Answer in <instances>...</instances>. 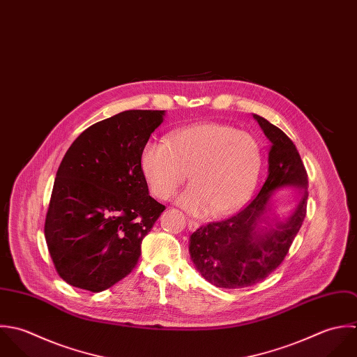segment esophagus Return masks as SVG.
<instances>
[{
	"instance_id": "obj_1",
	"label": "esophagus",
	"mask_w": 357,
	"mask_h": 357,
	"mask_svg": "<svg viewBox=\"0 0 357 357\" xmlns=\"http://www.w3.org/2000/svg\"><path fill=\"white\" fill-rule=\"evenodd\" d=\"M199 229V223L195 220H188V230L190 231H195Z\"/></svg>"
}]
</instances>
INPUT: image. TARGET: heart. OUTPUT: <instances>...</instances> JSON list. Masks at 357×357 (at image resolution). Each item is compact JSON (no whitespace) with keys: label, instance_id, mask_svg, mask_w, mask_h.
Returning a JSON list of instances; mask_svg holds the SVG:
<instances>
[{"label":"heart","instance_id":"obj_1","mask_svg":"<svg viewBox=\"0 0 357 357\" xmlns=\"http://www.w3.org/2000/svg\"><path fill=\"white\" fill-rule=\"evenodd\" d=\"M141 170L160 199L172 198L191 176L177 204L195 216L234 212L253 194L263 152L256 137L222 123H201L173 131L166 141L149 139Z\"/></svg>","mask_w":357,"mask_h":357}]
</instances>
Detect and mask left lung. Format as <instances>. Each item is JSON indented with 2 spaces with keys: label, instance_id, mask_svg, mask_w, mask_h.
<instances>
[{
  "label": "left lung",
  "instance_id": "8db88e82",
  "mask_svg": "<svg viewBox=\"0 0 357 357\" xmlns=\"http://www.w3.org/2000/svg\"><path fill=\"white\" fill-rule=\"evenodd\" d=\"M270 141L268 174L257 197L236 216L209 223L190 237V256L201 275L219 288H245L274 271L296 237L307 205V173L295 144L270 121L253 115ZM298 189L287 217L273 209L275 191Z\"/></svg>",
  "mask_w": 357,
  "mask_h": 357
}]
</instances>
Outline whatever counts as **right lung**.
Returning a JSON list of instances; mask_svg holds the SVG:
<instances>
[{"instance_id":"obj_1","label":"right lung","mask_w":357,"mask_h":357,"mask_svg":"<svg viewBox=\"0 0 357 357\" xmlns=\"http://www.w3.org/2000/svg\"><path fill=\"white\" fill-rule=\"evenodd\" d=\"M165 111H126L86 128L56 172L44 234L68 284L101 292L124 278L165 206L149 197L141 152Z\"/></svg>"}]
</instances>
